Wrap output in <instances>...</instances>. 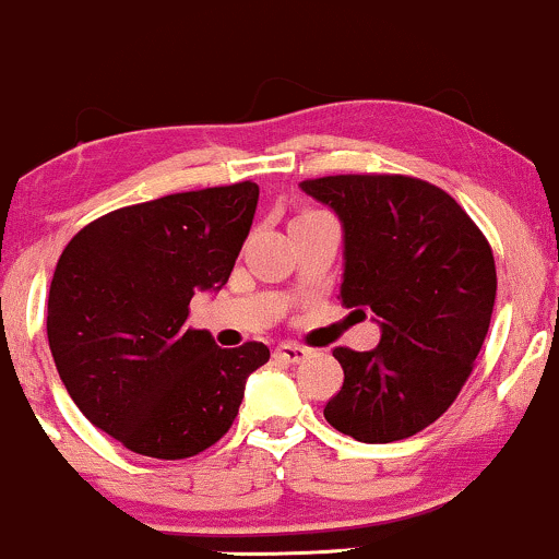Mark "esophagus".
I'll return each instance as SVG.
<instances>
[{"instance_id": "obj_1", "label": "esophagus", "mask_w": 559, "mask_h": 559, "mask_svg": "<svg viewBox=\"0 0 559 559\" xmlns=\"http://www.w3.org/2000/svg\"><path fill=\"white\" fill-rule=\"evenodd\" d=\"M307 355H310V349H305V346H301V344H292V342L278 344V346H275V352H273L275 360H281V362H286V365H297V362L305 360Z\"/></svg>"}]
</instances>
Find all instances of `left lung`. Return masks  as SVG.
<instances>
[{
    "instance_id": "8db88e82",
    "label": "left lung",
    "mask_w": 559,
    "mask_h": 559,
    "mask_svg": "<svg viewBox=\"0 0 559 559\" xmlns=\"http://www.w3.org/2000/svg\"><path fill=\"white\" fill-rule=\"evenodd\" d=\"M301 191L344 223L342 305L381 318L373 352L333 349L344 383L325 420L365 444L415 436L452 407L489 333V241L444 189L413 176L307 178Z\"/></svg>"
}]
</instances>
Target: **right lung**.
<instances>
[{
    "mask_svg": "<svg viewBox=\"0 0 559 559\" xmlns=\"http://www.w3.org/2000/svg\"><path fill=\"white\" fill-rule=\"evenodd\" d=\"M252 181L128 204L83 226L57 260L47 336L79 409L131 452L186 460L234 426L262 342L221 349L186 325L199 288L228 284L252 228Z\"/></svg>",
    "mask_w": 559,
    "mask_h": 559,
    "instance_id": "obj_1",
    "label": "right lung"
}]
</instances>
